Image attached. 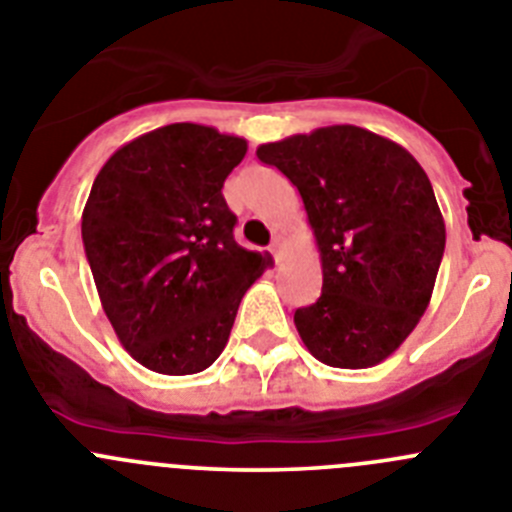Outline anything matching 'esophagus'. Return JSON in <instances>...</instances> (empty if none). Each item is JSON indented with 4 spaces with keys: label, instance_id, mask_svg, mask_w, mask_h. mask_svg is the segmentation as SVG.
Returning <instances> with one entry per match:
<instances>
[{
    "label": "esophagus",
    "instance_id": "1",
    "mask_svg": "<svg viewBox=\"0 0 512 512\" xmlns=\"http://www.w3.org/2000/svg\"><path fill=\"white\" fill-rule=\"evenodd\" d=\"M280 250H283V242H280V237H275V240H272V245H270V252H272V257H275V260H280Z\"/></svg>",
    "mask_w": 512,
    "mask_h": 512
}]
</instances>
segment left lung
Wrapping results in <instances>:
<instances>
[{"label": "left lung", "instance_id": "left-lung-1", "mask_svg": "<svg viewBox=\"0 0 512 512\" xmlns=\"http://www.w3.org/2000/svg\"><path fill=\"white\" fill-rule=\"evenodd\" d=\"M257 159L300 191L321 252V298L295 310L303 343L336 369L381 364L417 328L444 255L424 169L407 148L358 126L262 143Z\"/></svg>", "mask_w": 512, "mask_h": 512}]
</instances>
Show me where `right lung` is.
I'll return each mask as SVG.
<instances>
[{"label":"right lung","mask_w":512,"mask_h":512,"mask_svg":"<svg viewBox=\"0 0 512 512\" xmlns=\"http://www.w3.org/2000/svg\"><path fill=\"white\" fill-rule=\"evenodd\" d=\"M247 141L171 123L105 161L83 209V245L118 341L156 374L209 369L242 295L270 265L234 242L224 179Z\"/></svg>","instance_id":"add662e5"}]
</instances>
